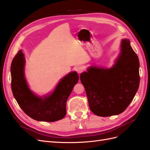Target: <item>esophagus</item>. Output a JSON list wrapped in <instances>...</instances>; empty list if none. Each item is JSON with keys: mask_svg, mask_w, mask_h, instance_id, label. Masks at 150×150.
<instances>
[{"mask_svg": "<svg viewBox=\"0 0 150 150\" xmlns=\"http://www.w3.org/2000/svg\"><path fill=\"white\" fill-rule=\"evenodd\" d=\"M77 72H78V74H81V72H82L83 71V68L81 66H79V67H77L76 69Z\"/></svg>", "mask_w": 150, "mask_h": 150, "instance_id": "obj_1", "label": "esophagus"}]
</instances>
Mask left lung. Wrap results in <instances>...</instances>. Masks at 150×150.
<instances>
[{
    "instance_id": "left-lung-1",
    "label": "left lung",
    "mask_w": 150,
    "mask_h": 150,
    "mask_svg": "<svg viewBox=\"0 0 150 150\" xmlns=\"http://www.w3.org/2000/svg\"><path fill=\"white\" fill-rule=\"evenodd\" d=\"M139 62L128 39H122L120 52L110 68L91 66L80 74L94 114H121L133 99L139 85Z\"/></svg>"
}]
</instances>
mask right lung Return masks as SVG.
<instances>
[{"instance_id":"1","label":"right lung","mask_w":150,"mask_h":150,"mask_svg":"<svg viewBox=\"0 0 150 150\" xmlns=\"http://www.w3.org/2000/svg\"><path fill=\"white\" fill-rule=\"evenodd\" d=\"M25 59L22 50L13 59L11 72V88L13 97L26 115L39 121L54 122L66 114V101L79 76L72 71L61 79L53 91L39 96L32 91L25 78Z\"/></svg>"}]
</instances>
